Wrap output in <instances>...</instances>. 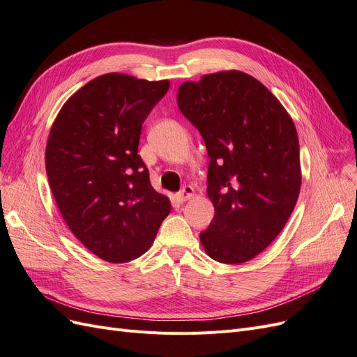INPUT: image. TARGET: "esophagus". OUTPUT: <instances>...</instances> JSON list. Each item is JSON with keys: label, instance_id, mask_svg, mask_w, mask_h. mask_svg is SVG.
<instances>
[{"label": "esophagus", "instance_id": "34e87169", "mask_svg": "<svg viewBox=\"0 0 357 357\" xmlns=\"http://www.w3.org/2000/svg\"><path fill=\"white\" fill-rule=\"evenodd\" d=\"M193 195H195V190H193L192 186L186 185V186H183V189L177 193V198H178L180 201H188V199H190Z\"/></svg>", "mask_w": 357, "mask_h": 357}]
</instances>
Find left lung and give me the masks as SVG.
I'll use <instances>...</instances> for the list:
<instances>
[{
  "label": "left lung",
  "instance_id": "left-lung-1",
  "mask_svg": "<svg viewBox=\"0 0 357 357\" xmlns=\"http://www.w3.org/2000/svg\"><path fill=\"white\" fill-rule=\"evenodd\" d=\"M177 104L210 156L214 218L199 235L204 250L222 264L252 261L282 232L299 197L295 123L261 82L238 70L185 82Z\"/></svg>",
  "mask_w": 357,
  "mask_h": 357
}]
</instances>
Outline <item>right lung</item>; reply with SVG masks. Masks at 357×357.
I'll return each instance as SVG.
<instances>
[{
	"instance_id": "add662e5",
	"label": "right lung",
	"mask_w": 357,
	"mask_h": 357,
	"mask_svg": "<svg viewBox=\"0 0 357 357\" xmlns=\"http://www.w3.org/2000/svg\"><path fill=\"white\" fill-rule=\"evenodd\" d=\"M169 82L109 73L62 105L46 146V172L70 231L112 264L134 261L153 244L171 211L138 155L142 125Z\"/></svg>"
}]
</instances>
